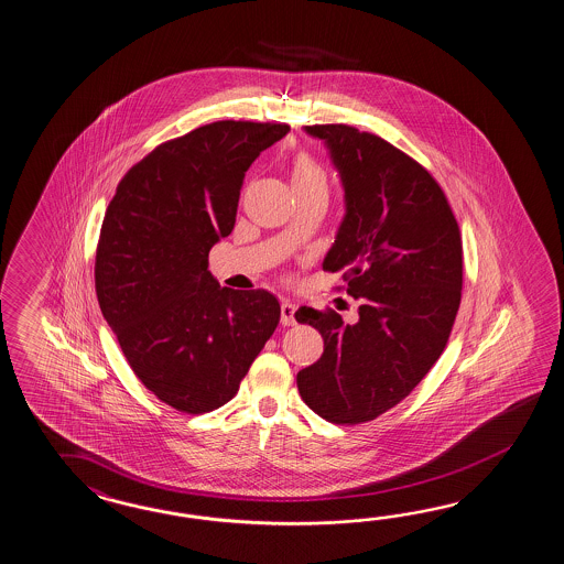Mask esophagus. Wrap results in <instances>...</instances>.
I'll return each instance as SVG.
<instances>
[{
  "instance_id": "1",
  "label": "esophagus",
  "mask_w": 564,
  "mask_h": 564,
  "mask_svg": "<svg viewBox=\"0 0 564 564\" xmlns=\"http://www.w3.org/2000/svg\"><path fill=\"white\" fill-rule=\"evenodd\" d=\"M281 322H283V326L295 324V303L288 300L281 303Z\"/></svg>"
}]
</instances>
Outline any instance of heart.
Wrapping results in <instances>:
<instances>
[{"label": "heart", "instance_id": "1", "mask_svg": "<svg viewBox=\"0 0 564 564\" xmlns=\"http://www.w3.org/2000/svg\"><path fill=\"white\" fill-rule=\"evenodd\" d=\"M291 184L293 188H326L327 174L324 165L312 155H300L291 167Z\"/></svg>", "mask_w": 564, "mask_h": 564}]
</instances>
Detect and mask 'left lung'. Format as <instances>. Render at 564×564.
I'll return each mask as SVG.
<instances>
[{
    "mask_svg": "<svg viewBox=\"0 0 564 564\" xmlns=\"http://www.w3.org/2000/svg\"><path fill=\"white\" fill-rule=\"evenodd\" d=\"M305 133L326 143L346 200L322 267L360 305L354 324L334 310L295 312L324 338L297 389L322 419L360 425L406 399L445 350L462 303V235L435 177L389 141L350 126Z\"/></svg>",
    "mask_w": 564,
    "mask_h": 564,
    "instance_id": "obj_1",
    "label": "left lung"
}]
</instances>
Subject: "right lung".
<instances>
[{
  "label": "right lung",
  "mask_w": 564,
  "mask_h": 564,
  "mask_svg": "<svg viewBox=\"0 0 564 564\" xmlns=\"http://www.w3.org/2000/svg\"><path fill=\"white\" fill-rule=\"evenodd\" d=\"M288 133L216 121L165 141L127 172L105 213L100 312L145 389L180 413L230 401L279 324L275 295L220 288L208 252L235 228L247 170Z\"/></svg>",
  "instance_id": "1"
}]
</instances>
